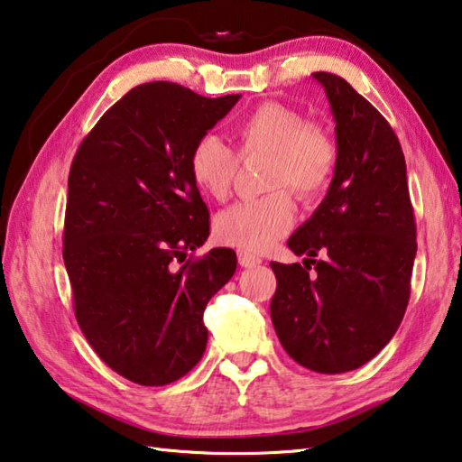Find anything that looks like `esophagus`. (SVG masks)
I'll list each match as a JSON object with an SVG mask.
<instances>
[{
  "mask_svg": "<svg viewBox=\"0 0 462 462\" xmlns=\"http://www.w3.org/2000/svg\"><path fill=\"white\" fill-rule=\"evenodd\" d=\"M238 263H240V266H245V268H253V266H258L260 263H263V260H260L256 254H250V253H238Z\"/></svg>",
  "mask_w": 462,
  "mask_h": 462,
  "instance_id": "obj_1",
  "label": "esophagus"
}]
</instances>
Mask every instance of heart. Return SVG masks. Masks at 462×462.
Here are the masks:
<instances>
[{"label": "heart", "mask_w": 462, "mask_h": 462, "mask_svg": "<svg viewBox=\"0 0 462 462\" xmlns=\"http://www.w3.org/2000/svg\"><path fill=\"white\" fill-rule=\"evenodd\" d=\"M232 149L214 135L199 137L188 155V171L202 196L222 202L230 196L238 162L268 157L263 198L222 209L214 220L220 245L242 253H263L295 222L289 190L311 199L329 186L337 167V145L329 133L291 106L263 103L232 125Z\"/></svg>", "instance_id": "b5f03b06"}]
</instances>
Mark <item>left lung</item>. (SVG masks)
I'll return each mask as SVG.
<instances>
[{
  "mask_svg": "<svg viewBox=\"0 0 462 462\" xmlns=\"http://www.w3.org/2000/svg\"><path fill=\"white\" fill-rule=\"evenodd\" d=\"M313 79L331 105L337 167L321 206L287 242L309 258L271 263V319L297 364L343 374L380 354L404 319L416 222L404 153L390 123L337 74Z\"/></svg>",
  "mask_w": 462,
  "mask_h": 462,
  "instance_id": "obj_1",
  "label": "left lung"
}]
</instances>
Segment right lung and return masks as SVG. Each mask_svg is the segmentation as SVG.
I'll return each mask as SVG.
<instances>
[{"label": "right lung", "mask_w": 462, "mask_h": 462, "mask_svg": "<svg viewBox=\"0 0 462 462\" xmlns=\"http://www.w3.org/2000/svg\"><path fill=\"white\" fill-rule=\"evenodd\" d=\"M238 98L139 85L72 159L62 256L74 315L97 356L135 383H171L202 359L204 309L236 271L230 248L187 256L209 234L188 155Z\"/></svg>", "instance_id": "obj_1"}]
</instances>
